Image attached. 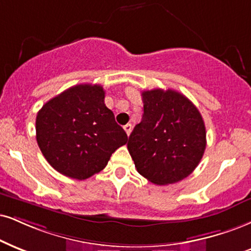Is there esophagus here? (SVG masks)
<instances>
[{
  "label": "esophagus",
  "mask_w": 251,
  "mask_h": 251,
  "mask_svg": "<svg viewBox=\"0 0 251 251\" xmlns=\"http://www.w3.org/2000/svg\"><path fill=\"white\" fill-rule=\"evenodd\" d=\"M123 128H125V130H126V135H130V132H131V129H132V126L130 125V123H128V125H126L125 126H123Z\"/></svg>",
  "instance_id": "34e87169"
}]
</instances>
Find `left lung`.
<instances>
[{
	"label": "left lung",
	"mask_w": 251,
	"mask_h": 251,
	"mask_svg": "<svg viewBox=\"0 0 251 251\" xmlns=\"http://www.w3.org/2000/svg\"><path fill=\"white\" fill-rule=\"evenodd\" d=\"M142 100V121L126 144L136 169L156 185L180 181L194 171L205 152L202 116L185 95L173 89L144 91Z\"/></svg>",
	"instance_id": "left-lung-1"
}]
</instances>
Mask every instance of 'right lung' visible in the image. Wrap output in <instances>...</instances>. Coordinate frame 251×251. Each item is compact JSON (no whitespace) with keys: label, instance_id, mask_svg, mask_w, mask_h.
<instances>
[{"label":"right lung","instance_id":"1","mask_svg":"<svg viewBox=\"0 0 251 251\" xmlns=\"http://www.w3.org/2000/svg\"><path fill=\"white\" fill-rule=\"evenodd\" d=\"M36 138L49 164L83 180L102 171L111 153L128 142L104 104L100 85L73 86L48 101L36 119Z\"/></svg>","mask_w":251,"mask_h":251}]
</instances>
